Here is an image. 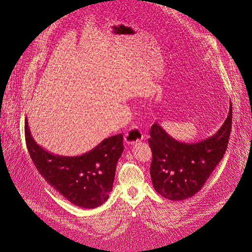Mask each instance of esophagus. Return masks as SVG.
<instances>
[{
    "label": "esophagus",
    "instance_id": "esophagus-1",
    "mask_svg": "<svg viewBox=\"0 0 252 252\" xmlns=\"http://www.w3.org/2000/svg\"><path fill=\"white\" fill-rule=\"evenodd\" d=\"M143 139V133L137 126H132L125 135V141L126 144H134Z\"/></svg>",
    "mask_w": 252,
    "mask_h": 252
}]
</instances>
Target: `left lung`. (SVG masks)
<instances>
[{
  "label": "left lung",
  "instance_id": "8db88e82",
  "mask_svg": "<svg viewBox=\"0 0 252 252\" xmlns=\"http://www.w3.org/2000/svg\"><path fill=\"white\" fill-rule=\"evenodd\" d=\"M232 126V105L221 128L196 143L175 140L158 124L151 127L150 173L155 190L162 197L180 201L192 197L223 159Z\"/></svg>",
  "mask_w": 252,
  "mask_h": 252
}]
</instances>
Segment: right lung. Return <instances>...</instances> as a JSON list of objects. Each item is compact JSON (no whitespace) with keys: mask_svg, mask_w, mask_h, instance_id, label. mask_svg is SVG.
Returning a JSON list of instances; mask_svg holds the SVG:
<instances>
[{"mask_svg":"<svg viewBox=\"0 0 252 252\" xmlns=\"http://www.w3.org/2000/svg\"><path fill=\"white\" fill-rule=\"evenodd\" d=\"M25 138L29 155L39 174L72 204L84 208L102 205L109 198L117 161L124 152V135L105 138L82 156L53 155L34 141L27 118Z\"/></svg>","mask_w":252,"mask_h":252,"instance_id":"obj_1","label":"right lung"}]
</instances>
